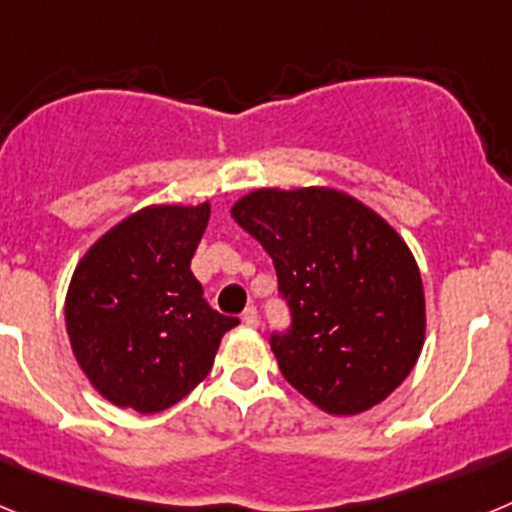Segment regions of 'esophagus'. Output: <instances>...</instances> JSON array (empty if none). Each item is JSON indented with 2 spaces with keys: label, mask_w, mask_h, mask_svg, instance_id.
I'll use <instances>...</instances> for the list:
<instances>
[{
  "label": "esophagus",
  "mask_w": 512,
  "mask_h": 512,
  "mask_svg": "<svg viewBox=\"0 0 512 512\" xmlns=\"http://www.w3.org/2000/svg\"><path fill=\"white\" fill-rule=\"evenodd\" d=\"M241 320L246 328H256V325H259V312H256V307H246L241 315Z\"/></svg>",
  "instance_id": "1"
}]
</instances>
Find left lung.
Returning a JSON list of instances; mask_svg holds the SVG:
<instances>
[{
    "label": "left lung",
    "mask_w": 512,
    "mask_h": 512,
    "mask_svg": "<svg viewBox=\"0 0 512 512\" xmlns=\"http://www.w3.org/2000/svg\"><path fill=\"white\" fill-rule=\"evenodd\" d=\"M230 215L271 256L292 312L287 333H271L284 379L330 415L392 395L425 341L423 282L400 233L330 187L253 189Z\"/></svg>",
    "instance_id": "obj_1"
}]
</instances>
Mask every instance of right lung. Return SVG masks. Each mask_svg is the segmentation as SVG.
Segmentation results:
<instances>
[{
	"label": "right lung",
	"instance_id": "obj_1",
	"mask_svg": "<svg viewBox=\"0 0 512 512\" xmlns=\"http://www.w3.org/2000/svg\"><path fill=\"white\" fill-rule=\"evenodd\" d=\"M210 220L202 205H151L128 215L76 264L66 330L94 390L117 408L161 413L210 374L238 318L202 297L192 256Z\"/></svg>",
	"mask_w": 512,
	"mask_h": 512
}]
</instances>
